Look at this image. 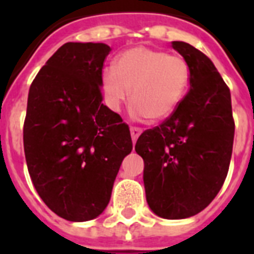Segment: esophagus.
<instances>
[{"mask_svg":"<svg viewBox=\"0 0 254 254\" xmlns=\"http://www.w3.org/2000/svg\"><path fill=\"white\" fill-rule=\"evenodd\" d=\"M142 133V129L141 127H130V134H131V139H133V142L137 141L138 138V135Z\"/></svg>","mask_w":254,"mask_h":254,"instance_id":"34e87169","label":"esophagus"}]
</instances>
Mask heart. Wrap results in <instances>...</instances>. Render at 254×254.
Instances as JSON below:
<instances>
[{"label":"heart","mask_w":254,"mask_h":254,"mask_svg":"<svg viewBox=\"0 0 254 254\" xmlns=\"http://www.w3.org/2000/svg\"><path fill=\"white\" fill-rule=\"evenodd\" d=\"M189 84L190 67L183 58L149 47L121 53L115 62V71L105 69L101 76L108 107L120 111L131 89L134 115L151 121L173 115Z\"/></svg>","instance_id":"b5f03b06"}]
</instances>
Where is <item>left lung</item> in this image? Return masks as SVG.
<instances>
[{
	"mask_svg": "<svg viewBox=\"0 0 254 254\" xmlns=\"http://www.w3.org/2000/svg\"><path fill=\"white\" fill-rule=\"evenodd\" d=\"M190 67V91L161 125L135 143L151 211L177 220L196 215L215 199L228 174L235 121L231 92L208 57L173 42Z\"/></svg>",
	"mask_w": 254,
	"mask_h": 254,
	"instance_id": "left-lung-1",
	"label": "left lung"
}]
</instances>
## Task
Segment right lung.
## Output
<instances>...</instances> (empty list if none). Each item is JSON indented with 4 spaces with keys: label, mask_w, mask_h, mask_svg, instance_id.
Wrapping results in <instances>:
<instances>
[{
    "label": "right lung",
    "mask_w": 254,
    "mask_h": 254,
    "mask_svg": "<svg viewBox=\"0 0 254 254\" xmlns=\"http://www.w3.org/2000/svg\"><path fill=\"white\" fill-rule=\"evenodd\" d=\"M109 53L104 43L68 42L46 62L29 91L23 147L30 178L46 205L69 221L103 212L133 149L129 127L101 103Z\"/></svg>",
    "instance_id": "1"
}]
</instances>
